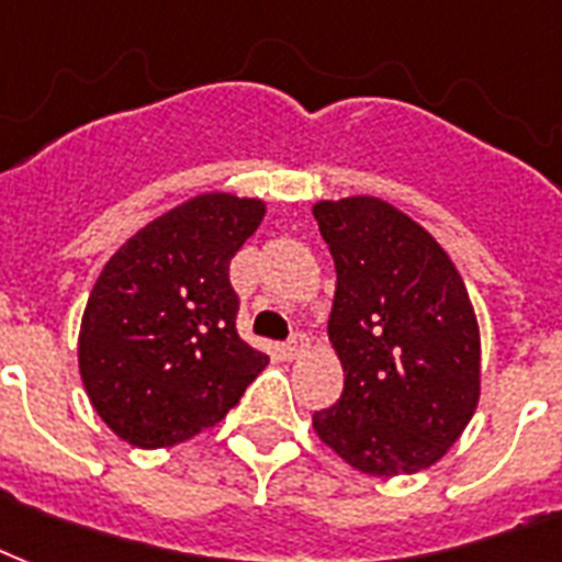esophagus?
I'll return each mask as SVG.
<instances>
[{
	"label": "esophagus",
	"mask_w": 562,
	"mask_h": 562,
	"mask_svg": "<svg viewBox=\"0 0 562 562\" xmlns=\"http://www.w3.org/2000/svg\"><path fill=\"white\" fill-rule=\"evenodd\" d=\"M307 346H311V340H307V334H302V330H295L293 337L284 342V358L286 360H299L307 351Z\"/></svg>",
	"instance_id": "1"
}]
</instances>
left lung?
Here are the masks:
<instances>
[{"instance_id": "left-lung-1", "label": "left lung", "mask_w": 562, "mask_h": 562, "mask_svg": "<svg viewBox=\"0 0 562 562\" xmlns=\"http://www.w3.org/2000/svg\"><path fill=\"white\" fill-rule=\"evenodd\" d=\"M337 267L328 340L342 395L313 430L372 477L446 458L475 416L481 330L458 267L419 222L375 195L316 202Z\"/></svg>"}]
</instances>
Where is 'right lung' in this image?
Masks as SVG:
<instances>
[{"instance_id": "add662e5", "label": "right lung", "mask_w": 562, "mask_h": 562, "mask_svg": "<svg viewBox=\"0 0 562 562\" xmlns=\"http://www.w3.org/2000/svg\"><path fill=\"white\" fill-rule=\"evenodd\" d=\"M267 202L199 193L104 263L78 330L87 398L116 437L167 448L213 428L269 358L237 334L228 263Z\"/></svg>"}]
</instances>
